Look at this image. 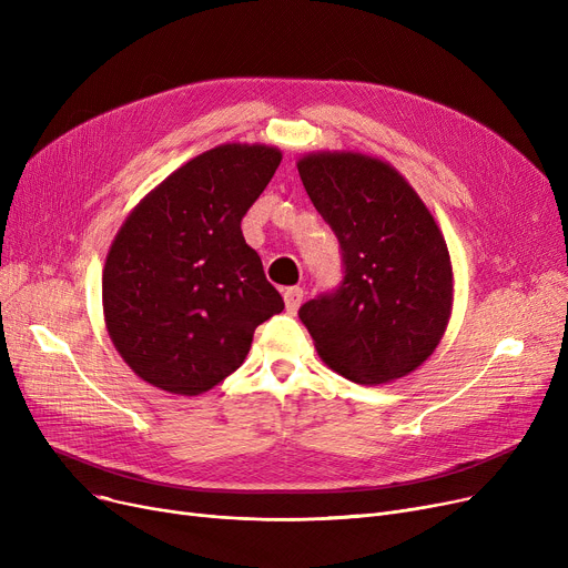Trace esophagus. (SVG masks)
<instances>
[{
  "label": "esophagus",
  "instance_id": "obj_1",
  "mask_svg": "<svg viewBox=\"0 0 568 568\" xmlns=\"http://www.w3.org/2000/svg\"><path fill=\"white\" fill-rule=\"evenodd\" d=\"M283 300H285V311L296 313V308H300L302 302H304V290L302 287H287L283 292Z\"/></svg>",
  "mask_w": 568,
  "mask_h": 568
}]
</instances>
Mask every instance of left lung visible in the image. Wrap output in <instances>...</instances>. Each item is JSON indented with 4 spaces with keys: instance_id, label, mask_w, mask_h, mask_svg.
<instances>
[{
    "instance_id": "obj_1",
    "label": "left lung",
    "mask_w": 568,
    "mask_h": 568,
    "mask_svg": "<svg viewBox=\"0 0 568 568\" xmlns=\"http://www.w3.org/2000/svg\"><path fill=\"white\" fill-rule=\"evenodd\" d=\"M302 184L341 244L343 281L300 308L324 364L356 384L422 366L452 315L454 274L426 204L362 154H311Z\"/></svg>"
}]
</instances>
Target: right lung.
I'll use <instances>...</instances> for the list:
<instances>
[{"label":"right lung","mask_w":568,"mask_h":568,"mask_svg":"<svg viewBox=\"0 0 568 568\" xmlns=\"http://www.w3.org/2000/svg\"><path fill=\"white\" fill-rule=\"evenodd\" d=\"M281 152L221 144L172 172L116 232L103 268L110 338L144 382L179 396L244 364L253 332L285 308L242 219Z\"/></svg>","instance_id":"obj_1"}]
</instances>
